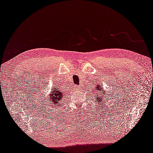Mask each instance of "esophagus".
<instances>
[{"mask_svg": "<svg viewBox=\"0 0 153 153\" xmlns=\"http://www.w3.org/2000/svg\"><path fill=\"white\" fill-rule=\"evenodd\" d=\"M76 90H79L80 86H79V85H76Z\"/></svg>", "mask_w": 153, "mask_h": 153, "instance_id": "1", "label": "esophagus"}]
</instances>
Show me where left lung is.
Instances as JSON below:
<instances>
[{"instance_id":"obj_1","label":"left lung","mask_w":153,"mask_h":153,"mask_svg":"<svg viewBox=\"0 0 153 153\" xmlns=\"http://www.w3.org/2000/svg\"><path fill=\"white\" fill-rule=\"evenodd\" d=\"M96 91H99V94H96V96H95V99L96 100H98V103L99 102H101V100L103 98V95H102V94H105V91H104V88H101V85H96ZM99 95H101V96L100 97H99ZM105 98V97H104ZM107 100V99H106Z\"/></svg>"}]
</instances>
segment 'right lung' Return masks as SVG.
<instances>
[{"instance_id":"1","label":"right lung","mask_w":153,"mask_h":153,"mask_svg":"<svg viewBox=\"0 0 153 153\" xmlns=\"http://www.w3.org/2000/svg\"><path fill=\"white\" fill-rule=\"evenodd\" d=\"M58 88H51V93H50V96L48 98V100H50L53 104L55 105V106L59 107L60 106V102L63 100V98H64L65 95L61 91L59 90H57Z\"/></svg>"}]
</instances>
